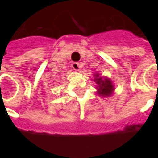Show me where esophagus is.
I'll list each match as a JSON object with an SVG mask.
<instances>
[{
	"instance_id": "34e87169",
	"label": "esophagus",
	"mask_w": 158,
	"mask_h": 158,
	"mask_svg": "<svg viewBox=\"0 0 158 158\" xmlns=\"http://www.w3.org/2000/svg\"><path fill=\"white\" fill-rule=\"evenodd\" d=\"M71 67H72L73 69H74L76 71H79L80 69H81V67H82V64L79 63V62H73L72 64H71Z\"/></svg>"
}]
</instances>
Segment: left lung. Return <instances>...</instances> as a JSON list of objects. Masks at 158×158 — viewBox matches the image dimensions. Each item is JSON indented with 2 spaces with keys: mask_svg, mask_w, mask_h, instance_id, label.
<instances>
[{
  "mask_svg": "<svg viewBox=\"0 0 158 158\" xmlns=\"http://www.w3.org/2000/svg\"><path fill=\"white\" fill-rule=\"evenodd\" d=\"M95 82L98 85V94L102 96H109L113 90V85L111 80L108 79H102L96 74Z\"/></svg>",
  "mask_w": 158,
  "mask_h": 158,
  "instance_id": "8db88e82",
  "label": "left lung"
}]
</instances>
